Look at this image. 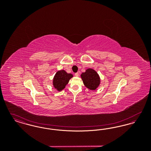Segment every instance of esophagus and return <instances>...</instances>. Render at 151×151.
I'll list each match as a JSON object with an SVG mask.
<instances>
[{"mask_svg":"<svg viewBox=\"0 0 151 151\" xmlns=\"http://www.w3.org/2000/svg\"><path fill=\"white\" fill-rule=\"evenodd\" d=\"M75 75L76 76H77V77H78V76H79V72H76V73H75Z\"/></svg>","mask_w":151,"mask_h":151,"instance_id":"34e87169","label":"esophagus"}]
</instances>
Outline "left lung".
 Segmentation results:
<instances>
[{
  "instance_id": "obj_1",
  "label": "left lung",
  "mask_w": 151,
  "mask_h": 151,
  "mask_svg": "<svg viewBox=\"0 0 151 151\" xmlns=\"http://www.w3.org/2000/svg\"><path fill=\"white\" fill-rule=\"evenodd\" d=\"M84 84L91 90H95L100 84V80L98 73L93 69H87L81 75Z\"/></svg>"
}]
</instances>
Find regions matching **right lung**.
<instances>
[{"label": "right lung", "instance_id": "right-lung-1", "mask_svg": "<svg viewBox=\"0 0 151 151\" xmlns=\"http://www.w3.org/2000/svg\"><path fill=\"white\" fill-rule=\"evenodd\" d=\"M72 76V74L67 73L65 70L58 71L53 79V86L58 91H62L65 88Z\"/></svg>", "mask_w": 151, "mask_h": 151}]
</instances>
